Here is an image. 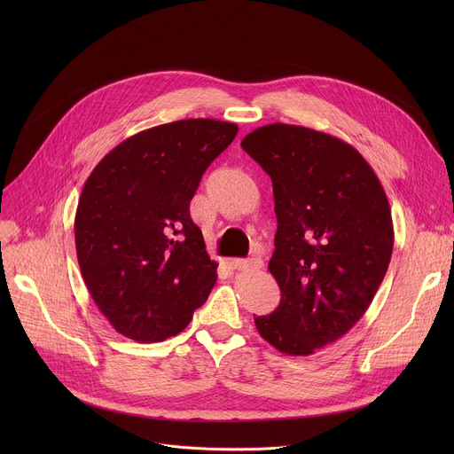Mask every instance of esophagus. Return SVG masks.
<instances>
[{
	"label": "esophagus",
	"instance_id": "1",
	"mask_svg": "<svg viewBox=\"0 0 454 454\" xmlns=\"http://www.w3.org/2000/svg\"><path fill=\"white\" fill-rule=\"evenodd\" d=\"M235 270L240 271H249V270H258L262 268V261L261 258H239V261H231Z\"/></svg>",
	"mask_w": 454,
	"mask_h": 454
}]
</instances>
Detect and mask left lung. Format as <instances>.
<instances>
[{
  "label": "left lung",
  "mask_w": 454,
  "mask_h": 454,
  "mask_svg": "<svg viewBox=\"0 0 454 454\" xmlns=\"http://www.w3.org/2000/svg\"><path fill=\"white\" fill-rule=\"evenodd\" d=\"M240 145L273 181L278 223L268 270L280 303L254 325L278 352L310 356L370 307L394 249L390 203L368 161L327 133L270 123Z\"/></svg>",
  "instance_id": "1"
}]
</instances>
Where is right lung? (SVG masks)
Returning a JSON list of instances; mask_svg holds the SVG:
<instances>
[{
    "mask_svg": "<svg viewBox=\"0 0 454 454\" xmlns=\"http://www.w3.org/2000/svg\"><path fill=\"white\" fill-rule=\"evenodd\" d=\"M237 123L188 118L145 129L107 153L75 214L77 261L116 333L140 343L179 334L215 280L217 262L190 201Z\"/></svg>",
    "mask_w": 454,
    "mask_h": 454,
    "instance_id": "obj_1",
    "label": "right lung"
}]
</instances>
